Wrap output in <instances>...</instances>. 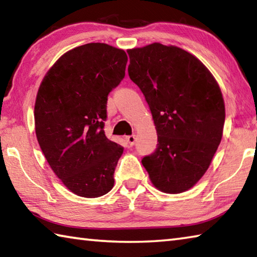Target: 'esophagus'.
Instances as JSON below:
<instances>
[{
	"label": "esophagus",
	"mask_w": 257,
	"mask_h": 257,
	"mask_svg": "<svg viewBox=\"0 0 257 257\" xmlns=\"http://www.w3.org/2000/svg\"><path fill=\"white\" fill-rule=\"evenodd\" d=\"M125 142H127V144L130 147H133L135 145V142H136V136H135V135H132V136H127L125 137Z\"/></svg>",
	"instance_id": "esophagus-1"
}]
</instances>
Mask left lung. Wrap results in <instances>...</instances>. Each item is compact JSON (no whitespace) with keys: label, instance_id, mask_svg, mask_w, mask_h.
I'll use <instances>...</instances> for the list:
<instances>
[{"label":"left lung","instance_id":"obj_1","mask_svg":"<svg viewBox=\"0 0 257 257\" xmlns=\"http://www.w3.org/2000/svg\"><path fill=\"white\" fill-rule=\"evenodd\" d=\"M130 80L153 115L157 147L142 163L165 193L189 190L206 173L221 142L225 103L209 69L188 51L152 44L128 51Z\"/></svg>","mask_w":257,"mask_h":257}]
</instances>
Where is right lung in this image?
Wrapping results in <instances>:
<instances>
[{
  "mask_svg": "<svg viewBox=\"0 0 257 257\" xmlns=\"http://www.w3.org/2000/svg\"><path fill=\"white\" fill-rule=\"evenodd\" d=\"M127 62L122 49L86 44L64 54L40 84L37 139L54 173L80 197H102L113 188L123 148L104 134L106 102Z\"/></svg>",
  "mask_w": 257,
  "mask_h": 257,
  "instance_id": "obj_1",
  "label": "right lung"
}]
</instances>
